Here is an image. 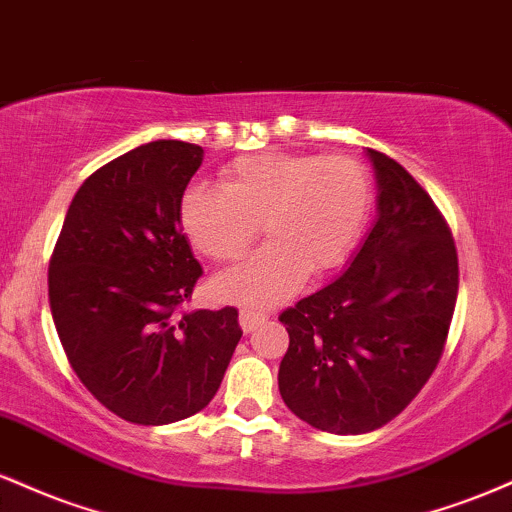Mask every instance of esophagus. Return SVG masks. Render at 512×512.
<instances>
[{"mask_svg": "<svg viewBox=\"0 0 512 512\" xmlns=\"http://www.w3.org/2000/svg\"><path fill=\"white\" fill-rule=\"evenodd\" d=\"M264 322V315L262 313H255V310H240V327H243V332L248 334L252 330H257Z\"/></svg>", "mask_w": 512, "mask_h": 512, "instance_id": "obj_1", "label": "esophagus"}]
</instances>
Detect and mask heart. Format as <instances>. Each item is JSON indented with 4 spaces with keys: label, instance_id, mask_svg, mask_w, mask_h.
<instances>
[{
    "label": "heart",
    "instance_id": "b5f03b06",
    "mask_svg": "<svg viewBox=\"0 0 512 512\" xmlns=\"http://www.w3.org/2000/svg\"><path fill=\"white\" fill-rule=\"evenodd\" d=\"M368 170L349 156L257 151L233 158L219 190L192 187L180 221L192 245L216 262H236L260 236L269 243L211 289L221 301L267 308L289 298L305 274L344 264L370 214Z\"/></svg>",
    "mask_w": 512,
    "mask_h": 512
}]
</instances>
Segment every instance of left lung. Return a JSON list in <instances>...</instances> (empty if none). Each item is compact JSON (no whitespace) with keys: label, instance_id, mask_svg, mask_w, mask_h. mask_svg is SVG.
I'll return each instance as SVG.
<instances>
[{"label":"left lung","instance_id":"1","mask_svg":"<svg viewBox=\"0 0 512 512\" xmlns=\"http://www.w3.org/2000/svg\"><path fill=\"white\" fill-rule=\"evenodd\" d=\"M378 216L349 269L284 310L279 392L298 419L337 436L392 421L436 370L455 313L457 250L424 187L366 149Z\"/></svg>","mask_w":512,"mask_h":512}]
</instances>
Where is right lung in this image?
<instances>
[{"instance_id":"right-lung-1","label":"right lung","mask_w":512,"mask_h":512,"mask_svg":"<svg viewBox=\"0 0 512 512\" xmlns=\"http://www.w3.org/2000/svg\"><path fill=\"white\" fill-rule=\"evenodd\" d=\"M202 158V146L158 139L105 163L74 195L52 252L64 354L86 390L132 424L202 411L243 337L236 308L175 315L202 276L180 223Z\"/></svg>"}]
</instances>
